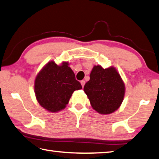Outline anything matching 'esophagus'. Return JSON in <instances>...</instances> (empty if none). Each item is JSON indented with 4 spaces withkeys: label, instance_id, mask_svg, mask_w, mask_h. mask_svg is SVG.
<instances>
[{
    "label": "esophagus",
    "instance_id": "34e87169",
    "mask_svg": "<svg viewBox=\"0 0 159 159\" xmlns=\"http://www.w3.org/2000/svg\"><path fill=\"white\" fill-rule=\"evenodd\" d=\"M85 80H81V81H80V84H81V85H82V87L83 88L84 87V85H85Z\"/></svg>",
    "mask_w": 159,
    "mask_h": 159
}]
</instances>
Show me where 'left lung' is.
<instances>
[{"instance_id": "8db88e82", "label": "left lung", "mask_w": 159, "mask_h": 159, "mask_svg": "<svg viewBox=\"0 0 159 159\" xmlns=\"http://www.w3.org/2000/svg\"><path fill=\"white\" fill-rule=\"evenodd\" d=\"M83 90L91 106L102 115L111 114L120 107L125 98V85L117 69L94 65Z\"/></svg>"}]
</instances>
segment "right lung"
Listing matches in <instances>:
<instances>
[{
    "label": "right lung",
    "instance_id": "obj_1",
    "mask_svg": "<svg viewBox=\"0 0 159 159\" xmlns=\"http://www.w3.org/2000/svg\"><path fill=\"white\" fill-rule=\"evenodd\" d=\"M69 65L68 62L57 65L51 60L37 74L34 94L39 104L46 111L53 113L61 111L66 108L73 92L82 89Z\"/></svg>",
    "mask_w": 159,
    "mask_h": 159
}]
</instances>
